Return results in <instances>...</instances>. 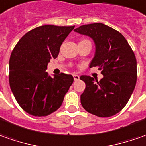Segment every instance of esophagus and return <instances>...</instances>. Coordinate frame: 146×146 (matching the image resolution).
<instances>
[{
	"label": "esophagus",
	"instance_id": "1",
	"mask_svg": "<svg viewBox=\"0 0 146 146\" xmlns=\"http://www.w3.org/2000/svg\"><path fill=\"white\" fill-rule=\"evenodd\" d=\"M73 77H74V80H75V81L80 80V76L78 75H75H75H73Z\"/></svg>",
	"mask_w": 146,
	"mask_h": 146
}]
</instances>
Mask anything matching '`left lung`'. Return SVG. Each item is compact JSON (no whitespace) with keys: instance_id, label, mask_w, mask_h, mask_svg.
<instances>
[{"instance_id":"1","label":"left lung","mask_w":146,"mask_h":146,"mask_svg":"<svg viewBox=\"0 0 146 146\" xmlns=\"http://www.w3.org/2000/svg\"><path fill=\"white\" fill-rule=\"evenodd\" d=\"M75 31L93 39L96 52L90 67L98 66L104 75L100 81L88 75L80 77L86 84L81 104L99 117L114 116L127 104L136 86L134 53L119 31L103 23L81 25Z\"/></svg>"}]
</instances>
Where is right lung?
<instances>
[{
  "label": "right lung",
  "instance_id": "add662e5",
  "mask_svg": "<svg viewBox=\"0 0 146 146\" xmlns=\"http://www.w3.org/2000/svg\"><path fill=\"white\" fill-rule=\"evenodd\" d=\"M73 26L45 25L31 30L18 41L9 58V85L17 102L25 112L46 116L58 110L72 84L71 75L51 77L46 70L56 58Z\"/></svg>",
  "mask_w": 146,
  "mask_h": 146
}]
</instances>
